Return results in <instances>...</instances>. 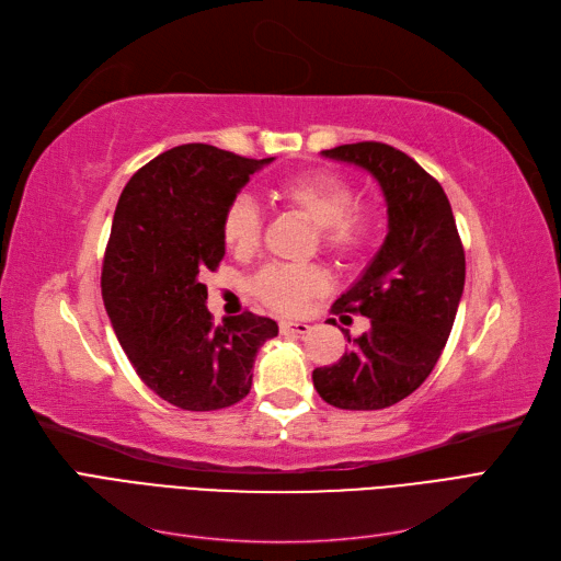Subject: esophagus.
<instances>
[{"mask_svg": "<svg viewBox=\"0 0 561 561\" xmlns=\"http://www.w3.org/2000/svg\"><path fill=\"white\" fill-rule=\"evenodd\" d=\"M311 330V325L309 322H304V320H280V332L283 334H307Z\"/></svg>", "mask_w": 561, "mask_h": 561, "instance_id": "obj_1", "label": "esophagus"}]
</instances>
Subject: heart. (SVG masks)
Wrapping results in <instances>:
<instances>
[{
	"mask_svg": "<svg viewBox=\"0 0 561 561\" xmlns=\"http://www.w3.org/2000/svg\"><path fill=\"white\" fill-rule=\"evenodd\" d=\"M271 194L280 206L316 225L320 248L342 262L358 257L379 231V208L371 201H355L353 182L336 173H297L280 180ZM262 225L257 203L239 194L225 210L222 239L231 252L248 254L262 239ZM325 285L328 278L318 266L266 264L252 278V293L271 309L295 313Z\"/></svg>",
	"mask_w": 561,
	"mask_h": 561,
	"instance_id": "obj_1",
	"label": "heart"
}]
</instances>
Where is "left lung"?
Wrapping results in <instances>:
<instances>
[{"label": "left lung", "instance_id": "1", "mask_svg": "<svg viewBox=\"0 0 561 561\" xmlns=\"http://www.w3.org/2000/svg\"><path fill=\"white\" fill-rule=\"evenodd\" d=\"M381 186L388 233L332 313H360L369 330L351 339L334 365L313 369L318 396L339 410H383L428 379L449 339L466 283V254L449 198L439 182L383 142L325 149ZM334 325V318H332Z\"/></svg>", "mask_w": 561, "mask_h": 561}]
</instances>
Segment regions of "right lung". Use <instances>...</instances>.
I'll list each match as a JSON object with an SVG mask.
<instances>
[{
	"mask_svg": "<svg viewBox=\"0 0 561 561\" xmlns=\"http://www.w3.org/2000/svg\"><path fill=\"white\" fill-rule=\"evenodd\" d=\"M271 159L180 145L135 173L118 196L103 262V299L118 344L159 398L186 412L241 402L276 320L250 311L215 325L201 276L225 257L222 219Z\"/></svg>",
	"mask_w": 561,
	"mask_h": 561,
	"instance_id": "obj_1",
	"label": "right lung"
}]
</instances>
